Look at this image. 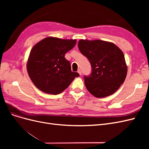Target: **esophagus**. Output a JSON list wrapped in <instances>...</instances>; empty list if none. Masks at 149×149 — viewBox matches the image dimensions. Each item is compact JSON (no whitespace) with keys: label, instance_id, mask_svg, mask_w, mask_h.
Segmentation results:
<instances>
[{"label":"esophagus","instance_id":"34e87169","mask_svg":"<svg viewBox=\"0 0 149 149\" xmlns=\"http://www.w3.org/2000/svg\"><path fill=\"white\" fill-rule=\"evenodd\" d=\"M78 73L79 74V75H81V70H78Z\"/></svg>","mask_w":149,"mask_h":149}]
</instances>
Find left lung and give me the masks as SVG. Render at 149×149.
Listing matches in <instances>:
<instances>
[{"mask_svg": "<svg viewBox=\"0 0 149 149\" xmlns=\"http://www.w3.org/2000/svg\"><path fill=\"white\" fill-rule=\"evenodd\" d=\"M78 45L91 65V74L84 76L88 91L99 98L114 94L127 76L123 52L115 44L100 40H80Z\"/></svg>", "mask_w": 149, "mask_h": 149, "instance_id": "1", "label": "left lung"}]
</instances>
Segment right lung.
<instances>
[{
  "mask_svg": "<svg viewBox=\"0 0 149 149\" xmlns=\"http://www.w3.org/2000/svg\"><path fill=\"white\" fill-rule=\"evenodd\" d=\"M76 40L47 37L32 48L26 63L31 81L40 91L56 95L64 91L79 74L71 71L65 58Z\"/></svg>",
  "mask_w": 149,
  "mask_h": 149,
  "instance_id": "right-lung-1",
  "label": "right lung"
}]
</instances>
